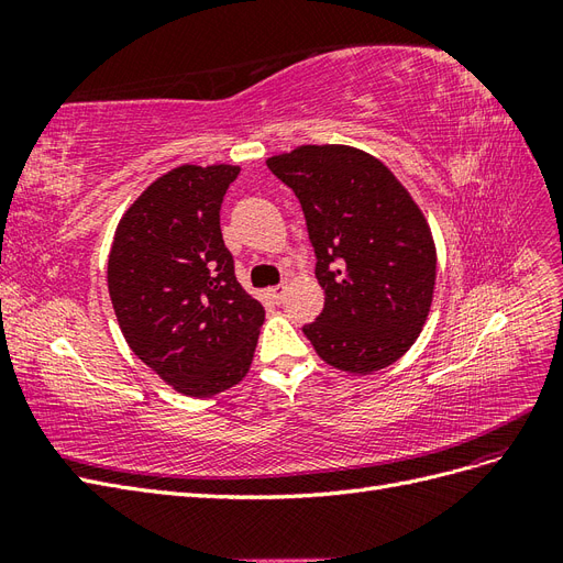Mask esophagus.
<instances>
[{"instance_id": "34e87169", "label": "esophagus", "mask_w": 563, "mask_h": 563, "mask_svg": "<svg viewBox=\"0 0 563 563\" xmlns=\"http://www.w3.org/2000/svg\"><path fill=\"white\" fill-rule=\"evenodd\" d=\"M267 294H269V298L275 300V302H282V300H284V296H286V286H284V284H279V286H272Z\"/></svg>"}]
</instances>
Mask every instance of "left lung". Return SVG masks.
Returning <instances> with one entry per match:
<instances>
[{
  "label": "left lung",
  "mask_w": 563,
  "mask_h": 563,
  "mask_svg": "<svg viewBox=\"0 0 563 563\" xmlns=\"http://www.w3.org/2000/svg\"><path fill=\"white\" fill-rule=\"evenodd\" d=\"M308 223L323 310L302 327L329 366L368 376L411 350L428 321L437 246L389 168L352 145H300L267 159Z\"/></svg>",
  "instance_id": "left-lung-1"
}]
</instances>
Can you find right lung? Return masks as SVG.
I'll list each match as a JSON object with an SVG mask.
<instances>
[{
  "label": "right lung",
  "mask_w": 563,
  "mask_h": 563,
  "mask_svg": "<svg viewBox=\"0 0 563 563\" xmlns=\"http://www.w3.org/2000/svg\"><path fill=\"white\" fill-rule=\"evenodd\" d=\"M242 168L180 164L119 218L108 291L129 347L185 397L207 399L249 373L263 305L234 277L220 203Z\"/></svg>",
  "instance_id": "1"
}]
</instances>
